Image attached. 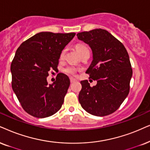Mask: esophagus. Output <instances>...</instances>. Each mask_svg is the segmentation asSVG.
<instances>
[{
  "mask_svg": "<svg viewBox=\"0 0 150 150\" xmlns=\"http://www.w3.org/2000/svg\"><path fill=\"white\" fill-rule=\"evenodd\" d=\"M70 81H71V83H73V82H75V81H76V79L73 78V77H71V78H70Z\"/></svg>",
  "mask_w": 150,
  "mask_h": 150,
  "instance_id": "obj_1",
  "label": "esophagus"
}]
</instances>
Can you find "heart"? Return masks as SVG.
I'll use <instances>...</instances> for the list:
<instances>
[{
    "label": "heart",
    "mask_w": 150,
    "mask_h": 150,
    "mask_svg": "<svg viewBox=\"0 0 150 150\" xmlns=\"http://www.w3.org/2000/svg\"><path fill=\"white\" fill-rule=\"evenodd\" d=\"M76 50L77 51V52H78L79 54H81V53L84 52L85 50H88V47L84 44H77L76 45ZM66 49H64V50L62 51L61 54H60V58L63 59L64 57V56H65V54H66ZM65 71L66 73L69 74L75 75V73H76V69H75L74 67H68L65 69Z\"/></svg>",
    "instance_id": "obj_1"
}]
</instances>
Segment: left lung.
Returning <instances> with one entry per match:
<instances>
[{
    "mask_svg": "<svg viewBox=\"0 0 150 150\" xmlns=\"http://www.w3.org/2000/svg\"><path fill=\"white\" fill-rule=\"evenodd\" d=\"M79 40L90 46L93 61L86 73L97 80L91 87L87 80L81 81L79 102L86 112L105 116L116 111L129 92L132 69L126 48L120 41L102 29L82 32Z\"/></svg>",
    "mask_w": 150,
    "mask_h": 150,
    "instance_id": "8db88e82",
    "label": "left lung"
}]
</instances>
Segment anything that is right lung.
Instances as JSON below:
<instances>
[{
	"label": "right lung",
	"mask_w": 150,
	"mask_h": 150,
	"mask_svg": "<svg viewBox=\"0 0 150 150\" xmlns=\"http://www.w3.org/2000/svg\"><path fill=\"white\" fill-rule=\"evenodd\" d=\"M75 33L41 32L23 42L11 64L12 86L23 109L34 117H49L61 109L70 79L59 73L48 84L50 70H57L60 54Z\"/></svg>",
	"instance_id": "right-lung-1"
}]
</instances>
